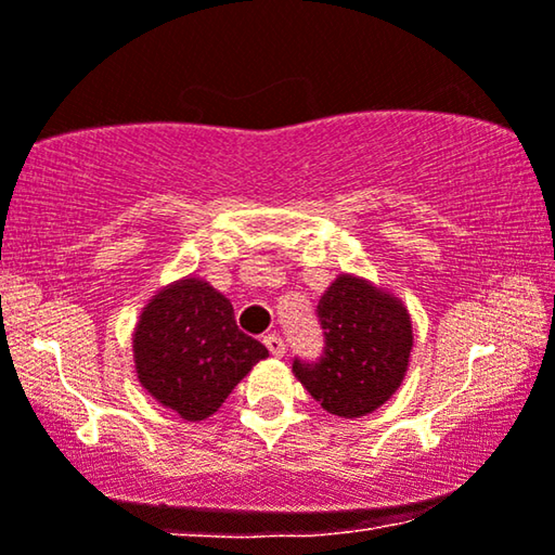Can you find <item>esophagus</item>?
I'll list each match as a JSON object with an SVG mask.
<instances>
[{"mask_svg": "<svg viewBox=\"0 0 555 555\" xmlns=\"http://www.w3.org/2000/svg\"><path fill=\"white\" fill-rule=\"evenodd\" d=\"M264 346H268V351L272 356H285V340L278 336V333H270V336H264Z\"/></svg>", "mask_w": 555, "mask_h": 555, "instance_id": "1", "label": "esophagus"}]
</instances>
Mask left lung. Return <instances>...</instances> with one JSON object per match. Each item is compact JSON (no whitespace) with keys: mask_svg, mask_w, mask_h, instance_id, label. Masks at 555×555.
I'll return each mask as SVG.
<instances>
[{"mask_svg":"<svg viewBox=\"0 0 555 555\" xmlns=\"http://www.w3.org/2000/svg\"><path fill=\"white\" fill-rule=\"evenodd\" d=\"M323 353L293 361V374L325 412L359 420L376 412L404 382L412 321L399 298L369 280L338 275L318 300Z\"/></svg>","mask_w":555,"mask_h":555,"instance_id":"1","label":"left lung"}]
</instances>
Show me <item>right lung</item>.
Returning <instances> with one entry per match:
<instances>
[{
  "label": "right lung",
  "mask_w": 555,
  "mask_h": 555,
  "mask_svg": "<svg viewBox=\"0 0 555 555\" xmlns=\"http://www.w3.org/2000/svg\"><path fill=\"white\" fill-rule=\"evenodd\" d=\"M264 356L268 348L237 328L232 302L199 278L158 291L133 331L141 386L186 422L215 414Z\"/></svg>",
  "instance_id": "obj_1"
}]
</instances>
